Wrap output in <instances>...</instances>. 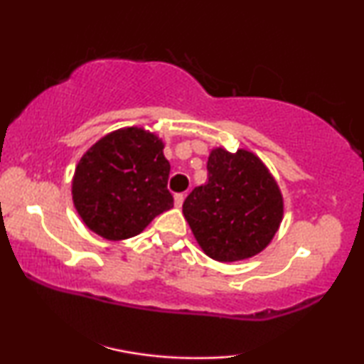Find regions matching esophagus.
Listing matches in <instances>:
<instances>
[{
	"mask_svg": "<svg viewBox=\"0 0 364 364\" xmlns=\"http://www.w3.org/2000/svg\"><path fill=\"white\" fill-rule=\"evenodd\" d=\"M183 198H186V193H176V196H173V202H176V207H182Z\"/></svg>",
	"mask_w": 364,
	"mask_h": 364,
	"instance_id": "obj_1",
	"label": "esophagus"
}]
</instances>
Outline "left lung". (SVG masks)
<instances>
[{"label": "left lung", "instance_id": "left-lung-1", "mask_svg": "<svg viewBox=\"0 0 364 364\" xmlns=\"http://www.w3.org/2000/svg\"><path fill=\"white\" fill-rule=\"evenodd\" d=\"M207 182L182 205L193 237L217 262H237L260 253L283 215L280 188L255 154L215 149L207 162Z\"/></svg>", "mask_w": 364, "mask_h": 364}]
</instances>
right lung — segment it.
<instances>
[{
  "mask_svg": "<svg viewBox=\"0 0 364 364\" xmlns=\"http://www.w3.org/2000/svg\"><path fill=\"white\" fill-rule=\"evenodd\" d=\"M164 144L139 127L119 129L79 161L73 178L74 207L82 222L107 240L139 235L173 207Z\"/></svg>",
  "mask_w": 364,
  "mask_h": 364,
  "instance_id": "1",
  "label": "right lung"
}]
</instances>
